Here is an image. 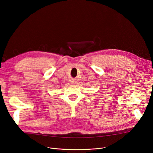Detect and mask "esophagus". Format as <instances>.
Wrapping results in <instances>:
<instances>
[{"instance_id":"esophagus-1","label":"esophagus","mask_w":153,"mask_h":153,"mask_svg":"<svg viewBox=\"0 0 153 153\" xmlns=\"http://www.w3.org/2000/svg\"><path fill=\"white\" fill-rule=\"evenodd\" d=\"M70 81H71V83H76V79H75V78H71V80H70Z\"/></svg>"}]
</instances>
